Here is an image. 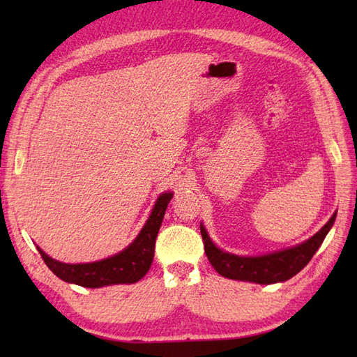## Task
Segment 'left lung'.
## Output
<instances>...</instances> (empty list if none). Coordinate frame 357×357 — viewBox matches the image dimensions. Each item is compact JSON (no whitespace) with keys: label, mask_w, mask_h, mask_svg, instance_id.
Wrapping results in <instances>:
<instances>
[{"label":"left lung","mask_w":357,"mask_h":357,"mask_svg":"<svg viewBox=\"0 0 357 357\" xmlns=\"http://www.w3.org/2000/svg\"><path fill=\"white\" fill-rule=\"evenodd\" d=\"M336 215L337 211L333 213L328 222L319 231L301 244L261 256H239L221 250L210 239L206 227L201 222L204 250H206V255L213 268L224 278L262 285L285 282L294 275H298L312 261L313 255L321 247L325 236L335 224Z\"/></svg>","instance_id":"left-lung-1"}]
</instances>
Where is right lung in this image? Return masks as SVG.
Returning a JSON list of instances; mask_svg holds the SVG:
<instances>
[{
    "label": "right lung",
    "mask_w": 357,
    "mask_h": 357,
    "mask_svg": "<svg viewBox=\"0 0 357 357\" xmlns=\"http://www.w3.org/2000/svg\"><path fill=\"white\" fill-rule=\"evenodd\" d=\"M172 198V192L159 195L149 219L138 236L132 241V244H128L123 252L105 257V259L87 264H66L53 259L38 245L36 248L43 256L45 265L64 282L86 288L135 284L146 276L151 267L155 256V241Z\"/></svg>",
    "instance_id": "1"
}]
</instances>
